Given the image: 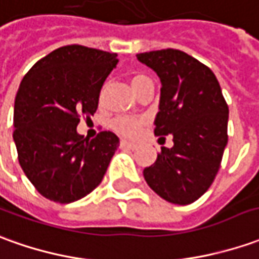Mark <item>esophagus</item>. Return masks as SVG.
I'll return each mask as SVG.
<instances>
[{
	"label": "esophagus",
	"mask_w": 259,
	"mask_h": 259,
	"mask_svg": "<svg viewBox=\"0 0 259 259\" xmlns=\"http://www.w3.org/2000/svg\"><path fill=\"white\" fill-rule=\"evenodd\" d=\"M120 147H122V149H129V150H135L137 147V144L132 143V142H127V140H122V142H120Z\"/></svg>",
	"instance_id": "obj_1"
}]
</instances>
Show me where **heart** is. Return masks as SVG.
<instances>
[{
  "instance_id": "b5f03b06",
  "label": "heart",
  "mask_w": 259,
  "mask_h": 259,
  "mask_svg": "<svg viewBox=\"0 0 259 259\" xmlns=\"http://www.w3.org/2000/svg\"><path fill=\"white\" fill-rule=\"evenodd\" d=\"M130 85L133 88V91L136 92V95L149 89V88H154L153 80L147 75L144 73H136L130 78ZM105 91V88H103ZM102 91V95H103ZM144 120L143 119H137V117H127V116H120V117H116L115 120L112 122V127L124 137H136L140 130L143 129Z\"/></svg>"
}]
</instances>
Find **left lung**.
Returning a JSON list of instances; mask_svg holds the SVG:
<instances>
[{"instance_id": "left-lung-1", "label": "left lung", "mask_w": 259, "mask_h": 259, "mask_svg": "<svg viewBox=\"0 0 259 259\" xmlns=\"http://www.w3.org/2000/svg\"><path fill=\"white\" fill-rule=\"evenodd\" d=\"M136 56L161 82L154 135H171L174 143L144 168V180L168 203H194L210 189L228 142V106L220 83L208 66L179 49Z\"/></svg>"}]
</instances>
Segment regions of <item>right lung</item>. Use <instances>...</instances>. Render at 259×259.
Segmentation results:
<instances>
[{"label": "right lung", "mask_w": 259, "mask_h": 259, "mask_svg": "<svg viewBox=\"0 0 259 259\" xmlns=\"http://www.w3.org/2000/svg\"><path fill=\"white\" fill-rule=\"evenodd\" d=\"M117 54L82 45L52 51L28 70L15 96L14 142L19 164L48 200L69 204L96 189L119 146L112 132L89 140L79 115H93Z\"/></svg>", "instance_id": "1"}]
</instances>
